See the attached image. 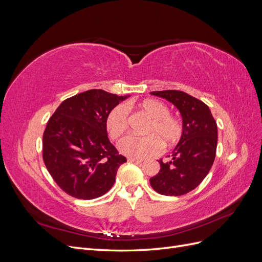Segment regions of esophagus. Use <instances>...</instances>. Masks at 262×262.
Instances as JSON below:
<instances>
[{
    "instance_id": "34e87169",
    "label": "esophagus",
    "mask_w": 262,
    "mask_h": 262,
    "mask_svg": "<svg viewBox=\"0 0 262 262\" xmlns=\"http://www.w3.org/2000/svg\"><path fill=\"white\" fill-rule=\"evenodd\" d=\"M128 161L131 162V163H142V162H143V160H140V158H132V157H129Z\"/></svg>"
}]
</instances>
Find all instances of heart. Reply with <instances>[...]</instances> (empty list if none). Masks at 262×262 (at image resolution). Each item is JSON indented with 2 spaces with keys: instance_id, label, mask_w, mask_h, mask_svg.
<instances>
[{
  "instance_id": "b5f03b06",
  "label": "heart",
  "mask_w": 262,
  "mask_h": 262,
  "mask_svg": "<svg viewBox=\"0 0 262 262\" xmlns=\"http://www.w3.org/2000/svg\"><path fill=\"white\" fill-rule=\"evenodd\" d=\"M142 110L150 119L147 122L144 133L147 136H128L119 142V150L129 157L144 158L152 156L161 149H168L175 146L180 141L184 128L179 119L172 117L168 108L162 101L156 99H145L139 104ZM128 128V113L119 105L110 112L106 118V129L109 137L117 140Z\"/></svg>"
}]
</instances>
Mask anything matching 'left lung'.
Segmentation results:
<instances>
[{
	"mask_svg": "<svg viewBox=\"0 0 262 262\" xmlns=\"http://www.w3.org/2000/svg\"><path fill=\"white\" fill-rule=\"evenodd\" d=\"M175 106L182 118L184 133L169 160L158 163L161 169L149 179L156 192L182 195L201 184L209 173L216 153L217 125L210 108L203 101L181 91L152 92Z\"/></svg>",
	"mask_w": 262,
	"mask_h": 262,
	"instance_id": "left-lung-1",
	"label": "left lung"
}]
</instances>
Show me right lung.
<instances>
[{"label": "right lung", "mask_w": 262, "mask_h": 262, "mask_svg": "<svg viewBox=\"0 0 262 262\" xmlns=\"http://www.w3.org/2000/svg\"><path fill=\"white\" fill-rule=\"evenodd\" d=\"M128 97L90 90L62 101L49 119L42 138L43 162L68 194L92 200L114 186L126 158L110 143L106 118Z\"/></svg>", "instance_id": "1"}]
</instances>
